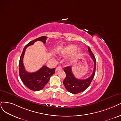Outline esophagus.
Listing matches in <instances>:
<instances>
[{"label":"esophagus","mask_w":121,"mask_h":121,"mask_svg":"<svg viewBox=\"0 0 121 121\" xmlns=\"http://www.w3.org/2000/svg\"><path fill=\"white\" fill-rule=\"evenodd\" d=\"M62 68L61 67V66H58V67H57L56 68V71H58V70H62Z\"/></svg>","instance_id":"esophagus-1"}]
</instances>
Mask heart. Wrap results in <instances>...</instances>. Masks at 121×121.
Instances as JSON below:
<instances>
[{"instance_id": "1", "label": "heart", "mask_w": 121, "mask_h": 121, "mask_svg": "<svg viewBox=\"0 0 121 121\" xmlns=\"http://www.w3.org/2000/svg\"><path fill=\"white\" fill-rule=\"evenodd\" d=\"M76 48L75 45H69L66 46L62 48L60 51L59 54L61 56H67L71 53H72ZM76 50H77V52L80 51V49H76Z\"/></svg>"}]
</instances>
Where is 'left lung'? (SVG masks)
<instances>
[{
  "label": "left lung",
  "instance_id": "obj_1",
  "mask_svg": "<svg viewBox=\"0 0 121 121\" xmlns=\"http://www.w3.org/2000/svg\"><path fill=\"white\" fill-rule=\"evenodd\" d=\"M88 51L89 54L94 63V67L93 72L90 77L84 80H80L76 78L74 76L71 67H66L64 68V72L66 73V78L63 81V84L68 92L71 93L78 94L82 92L90 86V85L94 77L96 70V60L94 55L91 51L90 47H88Z\"/></svg>",
  "mask_w": 121,
  "mask_h": 121
}]
</instances>
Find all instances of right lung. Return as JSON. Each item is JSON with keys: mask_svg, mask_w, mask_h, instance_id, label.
<instances>
[{"mask_svg": "<svg viewBox=\"0 0 121 121\" xmlns=\"http://www.w3.org/2000/svg\"><path fill=\"white\" fill-rule=\"evenodd\" d=\"M46 36H41L30 41L24 47L20 58L19 64V76L21 81L30 90L37 91L41 90L48 82L50 77L55 73V68L50 69L46 66L35 72L30 73L25 69L23 63V59L26 49L29 46L32 45L36 41H42L45 44Z\"/></svg>", "mask_w": 121, "mask_h": 121, "instance_id": "1", "label": "right lung"}]
</instances>
